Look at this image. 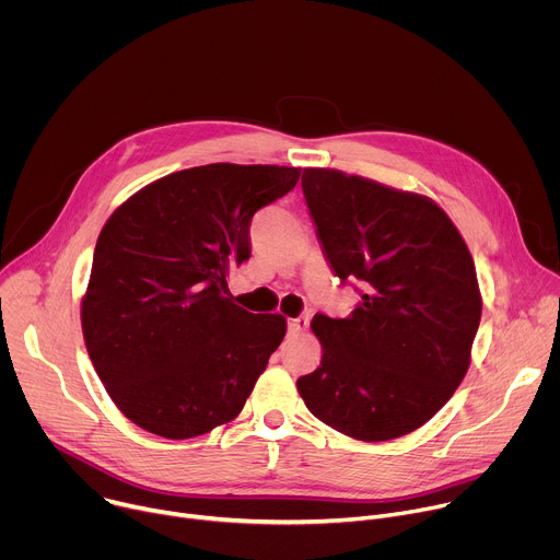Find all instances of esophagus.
I'll return each instance as SVG.
<instances>
[{"label":"esophagus","instance_id":"obj_1","mask_svg":"<svg viewBox=\"0 0 560 560\" xmlns=\"http://www.w3.org/2000/svg\"><path fill=\"white\" fill-rule=\"evenodd\" d=\"M307 326H310V316H307V314H301V316H296V318H288V335L296 337V335H301Z\"/></svg>","mask_w":560,"mask_h":560}]
</instances>
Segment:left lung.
Segmentation results:
<instances>
[{"label": "left lung", "mask_w": 560, "mask_h": 560, "mask_svg": "<svg viewBox=\"0 0 560 560\" xmlns=\"http://www.w3.org/2000/svg\"><path fill=\"white\" fill-rule=\"evenodd\" d=\"M301 188L330 268L361 301L348 318L314 314L324 357L299 394L352 439L410 434L469 368L483 307L474 259L428 197L328 168H305Z\"/></svg>", "instance_id": "left-lung-1"}]
</instances>
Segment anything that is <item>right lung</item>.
I'll list each match as a JSON object with an SVG mask.
<instances>
[{
    "instance_id": "1",
    "label": "right lung",
    "mask_w": 560,
    "mask_h": 560,
    "mask_svg": "<svg viewBox=\"0 0 560 560\" xmlns=\"http://www.w3.org/2000/svg\"><path fill=\"white\" fill-rule=\"evenodd\" d=\"M299 173L179 171L132 195L102 228L82 328L106 392L135 425L192 439L244 410L285 318L234 305L225 277L250 259L255 212L288 195Z\"/></svg>"
}]
</instances>
